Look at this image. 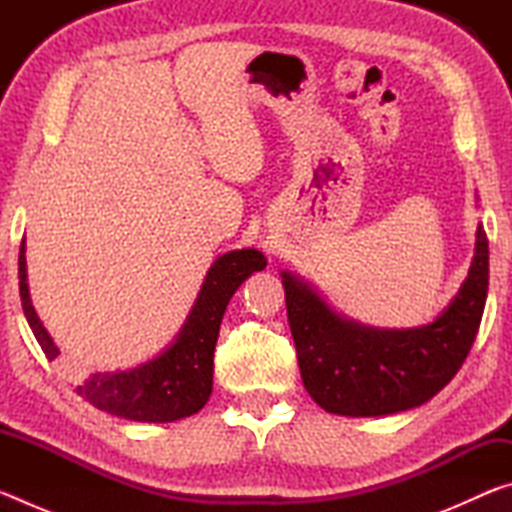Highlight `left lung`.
Listing matches in <instances>:
<instances>
[{
  "instance_id": "8db88e82",
  "label": "left lung",
  "mask_w": 512,
  "mask_h": 512,
  "mask_svg": "<svg viewBox=\"0 0 512 512\" xmlns=\"http://www.w3.org/2000/svg\"><path fill=\"white\" fill-rule=\"evenodd\" d=\"M291 336L307 393L320 409L350 418L415 409L452 381L479 332L488 298V237L476 228L461 291L433 323L377 329L336 314L307 282L282 273Z\"/></svg>"
}]
</instances>
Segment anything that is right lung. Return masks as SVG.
Masks as SVG:
<instances>
[{"label":"right lung","instance_id":"right-lung-1","mask_svg":"<svg viewBox=\"0 0 512 512\" xmlns=\"http://www.w3.org/2000/svg\"><path fill=\"white\" fill-rule=\"evenodd\" d=\"M17 264L24 316L51 361L60 352L31 305L24 239ZM264 266L266 257L255 248L221 255L207 271L183 329L167 350L131 370L94 372L81 381L76 393L99 411L135 422H173L201 411L212 395L214 345L225 307L246 277L264 271Z\"/></svg>","mask_w":512,"mask_h":512}]
</instances>
